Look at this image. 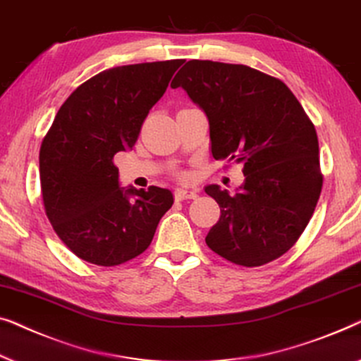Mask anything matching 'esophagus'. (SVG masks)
Returning <instances> with one entry per match:
<instances>
[{
    "label": "esophagus",
    "mask_w": 361,
    "mask_h": 361,
    "mask_svg": "<svg viewBox=\"0 0 361 361\" xmlns=\"http://www.w3.org/2000/svg\"><path fill=\"white\" fill-rule=\"evenodd\" d=\"M196 197H197V191L196 190H183V188H178V190H175V200L176 201L196 200Z\"/></svg>",
    "instance_id": "obj_1"
}]
</instances>
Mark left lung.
Masks as SVG:
<instances>
[{"label":"left lung","mask_w":361,"mask_h":361,"mask_svg":"<svg viewBox=\"0 0 361 361\" xmlns=\"http://www.w3.org/2000/svg\"><path fill=\"white\" fill-rule=\"evenodd\" d=\"M209 121L216 160L243 165L235 195L207 185L221 207L207 247L235 265L286 253L309 224L322 190L314 124L281 80L247 65L190 60L171 81Z\"/></svg>","instance_id":"1"}]
</instances>
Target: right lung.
Segmentation results:
<instances>
[{
	"label": "right lung",
	"instance_id": "right-lung-1",
	"mask_svg": "<svg viewBox=\"0 0 361 361\" xmlns=\"http://www.w3.org/2000/svg\"><path fill=\"white\" fill-rule=\"evenodd\" d=\"M183 60L124 65L80 85L55 116L39 154L47 217L81 260L114 267L150 245L170 190L123 188L113 164L132 150L142 123Z\"/></svg>",
	"mask_w": 361,
	"mask_h": 361
}]
</instances>
